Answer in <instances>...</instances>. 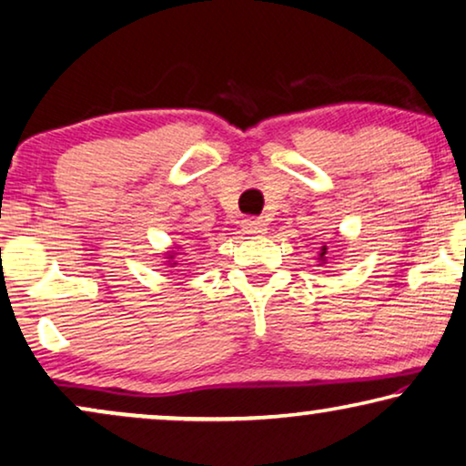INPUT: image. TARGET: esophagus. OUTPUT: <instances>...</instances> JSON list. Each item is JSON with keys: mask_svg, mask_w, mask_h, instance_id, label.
<instances>
[{"mask_svg": "<svg viewBox=\"0 0 466 466\" xmlns=\"http://www.w3.org/2000/svg\"><path fill=\"white\" fill-rule=\"evenodd\" d=\"M242 230H245V234H264L266 224L259 218H247L242 219Z\"/></svg>", "mask_w": 466, "mask_h": 466, "instance_id": "34e87169", "label": "esophagus"}]
</instances>
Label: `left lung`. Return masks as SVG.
<instances>
[{
	"label": "left lung",
	"instance_id": "8db88e82",
	"mask_svg": "<svg viewBox=\"0 0 466 466\" xmlns=\"http://www.w3.org/2000/svg\"><path fill=\"white\" fill-rule=\"evenodd\" d=\"M325 253H327V248L323 247V248H320V261H325L323 258H325Z\"/></svg>",
	"mask_w": 466,
	"mask_h": 466
}]
</instances>
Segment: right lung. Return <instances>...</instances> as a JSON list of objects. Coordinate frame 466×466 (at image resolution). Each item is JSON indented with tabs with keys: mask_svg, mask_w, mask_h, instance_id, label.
I'll return each mask as SVG.
<instances>
[{
	"mask_svg": "<svg viewBox=\"0 0 466 466\" xmlns=\"http://www.w3.org/2000/svg\"><path fill=\"white\" fill-rule=\"evenodd\" d=\"M175 255H177V253H168V259H173V258H175Z\"/></svg>",
	"mask_w": 466,
	"mask_h": 466,
	"instance_id": "obj_1",
	"label": "right lung"
}]
</instances>
